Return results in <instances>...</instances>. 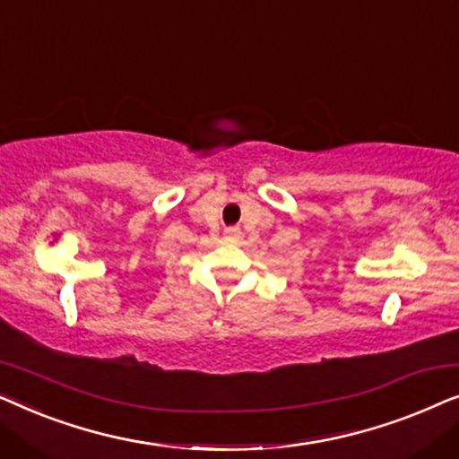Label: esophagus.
Returning a JSON list of instances; mask_svg holds the SVG:
<instances>
[{
	"mask_svg": "<svg viewBox=\"0 0 459 459\" xmlns=\"http://www.w3.org/2000/svg\"><path fill=\"white\" fill-rule=\"evenodd\" d=\"M240 236H242L240 228H225V238H228L230 242H238L240 240Z\"/></svg>",
	"mask_w": 459,
	"mask_h": 459,
	"instance_id": "esophagus-1",
	"label": "esophagus"
}]
</instances>
